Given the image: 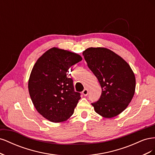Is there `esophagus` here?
I'll return each mask as SVG.
<instances>
[{
    "instance_id": "1",
    "label": "esophagus",
    "mask_w": 155,
    "mask_h": 155,
    "mask_svg": "<svg viewBox=\"0 0 155 155\" xmlns=\"http://www.w3.org/2000/svg\"><path fill=\"white\" fill-rule=\"evenodd\" d=\"M88 90H87V88H85L83 90V91L82 92V93H83V94L85 96H87V94H88Z\"/></svg>"
}]
</instances>
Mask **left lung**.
<instances>
[{
	"label": "left lung",
	"mask_w": 155,
	"mask_h": 155,
	"mask_svg": "<svg viewBox=\"0 0 155 155\" xmlns=\"http://www.w3.org/2000/svg\"><path fill=\"white\" fill-rule=\"evenodd\" d=\"M83 55L101 87L99 100L91 104L96 112L107 118L118 115L134 94L136 79L132 69L120 56L105 48H88Z\"/></svg>",
	"instance_id": "obj_1"
}]
</instances>
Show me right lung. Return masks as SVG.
Masks as SVG:
<instances>
[{
  "instance_id": "right-lung-1",
  "label": "right lung",
  "mask_w": 155,
  "mask_h": 155,
  "mask_svg": "<svg viewBox=\"0 0 155 155\" xmlns=\"http://www.w3.org/2000/svg\"><path fill=\"white\" fill-rule=\"evenodd\" d=\"M81 60L77 54L52 48L37 61L30 76L28 90L35 109L46 119L58 123L73 114L81 94L74 91L73 80L67 72Z\"/></svg>"
}]
</instances>
